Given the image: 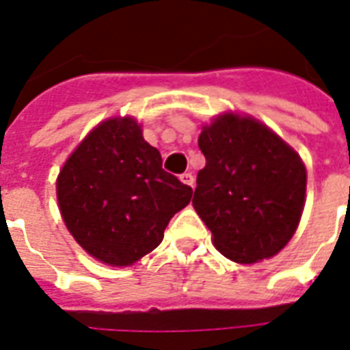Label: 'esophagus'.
Wrapping results in <instances>:
<instances>
[{
    "label": "esophagus",
    "instance_id": "esophagus-1",
    "mask_svg": "<svg viewBox=\"0 0 350 350\" xmlns=\"http://www.w3.org/2000/svg\"><path fill=\"white\" fill-rule=\"evenodd\" d=\"M180 180H183L184 184H186V186H191V188H193V184H195V177L193 175H191V173H183V175H180Z\"/></svg>",
    "mask_w": 350,
    "mask_h": 350
}]
</instances>
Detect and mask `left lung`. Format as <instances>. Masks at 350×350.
<instances>
[{
    "mask_svg": "<svg viewBox=\"0 0 350 350\" xmlns=\"http://www.w3.org/2000/svg\"><path fill=\"white\" fill-rule=\"evenodd\" d=\"M193 208L213 245L235 262L275 256L301 219L307 170L291 146L256 118L219 115L204 126Z\"/></svg>",
    "mask_w": 350,
    "mask_h": 350,
    "instance_id": "8db88e82",
    "label": "left lung"
}]
</instances>
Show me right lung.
Segmentation results:
<instances>
[{
	"instance_id": "obj_1",
	"label": "right lung",
	"mask_w": 350,
	"mask_h": 350,
	"mask_svg": "<svg viewBox=\"0 0 350 350\" xmlns=\"http://www.w3.org/2000/svg\"><path fill=\"white\" fill-rule=\"evenodd\" d=\"M191 193L162 170L161 153L131 116L94 127L56 180L67 230L83 250L111 267H127L155 250Z\"/></svg>"
}]
</instances>
